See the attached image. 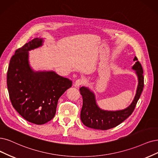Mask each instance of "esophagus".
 I'll return each mask as SVG.
<instances>
[{"label": "esophagus", "instance_id": "1", "mask_svg": "<svg viewBox=\"0 0 158 158\" xmlns=\"http://www.w3.org/2000/svg\"><path fill=\"white\" fill-rule=\"evenodd\" d=\"M84 83V81L83 79H77V81H75L74 86L76 87V88H78L80 86L82 85Z\"/></svg>", "mask_w": 158, "mask_h": 158}]
</instances>
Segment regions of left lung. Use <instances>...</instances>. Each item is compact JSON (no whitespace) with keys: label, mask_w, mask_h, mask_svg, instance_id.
I'll list each match as a JSON object with an SVG mask.
<instances>
[{"label":"left lung","mask_w":158,"mask_h":158,"mask_svg":"<svg viewBox=\"0 0 158 158\" xmlns=\"http://www.w3.org/2000/svg\"><path fill=\"white\" fill-rule=\"evenodd\" d=\"M133 61L135 62L131 69L135 70L138 79V85L132 102L124 109L116 110L102 109L98 106L96 102L94 92L89 87H81L79 90L83 97L81 120L85 126L92 129L107 130L117 126L132 114L144 87L143 69L141 64L135 56Z\"/></svg>","instance_id":"8db88e82"}]
</instances>
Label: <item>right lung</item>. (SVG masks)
<instances>
[{"mask_svg":"<svg viewBox=\"0 0 158 158\" xmlns=\"http://www.w3.org/2000/svg\"><path fill=\"white\" fill-rule=\"evenodd\" d=\"M44 38H34L15 51L10 61L7 86L14 109L23 118L41 125L54 118L58 99L72 81L52 70H34L29 51L42 47Z\"/></svg>","mask_w":158,"mask_h":158,"instance_id":"add662e5","label":"right lung"}]
</instances>
